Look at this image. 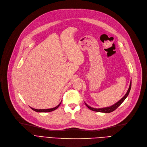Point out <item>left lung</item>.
I'll use <instances>...</instances> for the list:
<instances>
[{"instance_id": "8db88e82", "label": "left lung", "mask_w": 147, "mask_h": 147, "mask_svg": "<svg viewBox=\"0 0 147 147\" xmlns=\"http://www.w3.org/2000/svg\"><path fill=\"white\" fill-rule=\"evenodd\" d=\"M131 84H132V82H131V81L130 85H129V89H128L127 92L126 93V94H125V96H124L121 99H120L118 102H117L116 103H115V104L113 105V106H111L107 107H105V108L96 109V108H92V107L89 106L88 105L86 104L85 102V104L86 106H87L88 107V109H90V110H92V111H97V112H101V113H110V112H112V111H113L114 110H115L125 101V100L126 98V97H127V96L129 95V92H130V90H131Z\"/></svg>"}]
</instances>
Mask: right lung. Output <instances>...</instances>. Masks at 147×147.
<instances>
[{
	"label": "right lung",
	"mask_w": 147,
	"mask_h": 147,
	"mask_svg": "<svg viewBox=\"0 0 147 147\" xmlns=\"http://www.w3.org/2000/svg\"><path fill=\"white\" fill-rule=\"evenodd\" d=\"M61 102H60V104L59 105H57L56 107H55L54 108L49 109H34V108H32V107H30V108L32 110H33L34 111H35L36 112H43V113H45V112H50V111H52L56 110V109H57L59 107V106L60 105V104H61Z\"/></svg>",
	"instance_id": "obj_1"
}]
</instances>
